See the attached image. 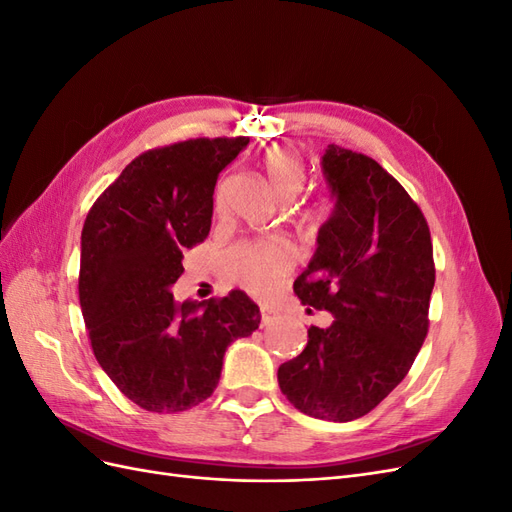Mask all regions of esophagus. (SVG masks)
<instances>
[{
    "instance_id": "obj_1",
    "label": "esophagus",
    "mask_w": 512,
    "mask_h": 512,
    "mask_svg": "<svg viewBox=\"0 0 512 512\" xmlns=\"http://www.w3.org/2000/svg\"><path fill=\"white\" fill-rule=\"evenodd\" d=\"M260 318H262V327H267V324L275 318V312L269 307H260Z\"/></svg>"
}]
</instances>
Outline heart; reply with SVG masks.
<instances>
[{
	"label": "heart",
	"mask_w": 512,
	"mask_h": 512,
	"mask_svg": "<svg viewBox=\"0 0 512 512\" xmlns=\"http://www.w3.org/2000/svg\"><path fill=\"white\" fill-rule=\"evenodd\" d=\"M258 164L273 192L284 203H290L301 194L307 170L297 149L290 145H273L262 151ZM215 203H220V192L215 196ZM292 267L294 250L284 239L243 241L232 245L222 256V273L226 280L245 292L256 294V297L271 292L280 282V277L292 271Z\"/></svg>",
	"instance_id": "b5f03b06"
}]
</instances>
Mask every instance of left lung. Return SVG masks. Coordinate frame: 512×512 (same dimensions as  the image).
I'll return each mask as SVG.
<instances>
[{
    "label": "left lung",
    "mask_w": 512,
    "mask_h": 512,
    "mask_svg": "<svg viewBox=\"0 0 512 512\" xmlns=\"http://www.w3.org/2000/svg\"><path fill=\"white\" fill-rule=\"evenodd\" d=\"M322 168L335 211L294 292L335 320L307 329L305 350L280 365L277 382L303 414L348 423L410 371L429 331L436 265L421 207L376 160L329 145Z\"/></svg>",
    "instance_id": "obj_1"
}]
</instances>
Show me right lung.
Here are the masks:
<instances>
[{"instance_id":"right-lung-1","label":"right lung","mask_w":512,"mask_h":512,"mask_svg":"<svg viewBox=\"0 0 512 512\" xmlns=\"http://www.w3.org/2000/svg\"><path fill=\"white\" fill-rule=\"evenodd\" d=\"M250 143L190 138L134 158L89 209L79 299L91 350L117 389L149 412L190 410L220 382L224 352L260 309L241 290L175 301L183 250L205 241L222 170Z\"/></svg>"}]
</instances>
